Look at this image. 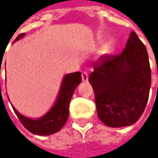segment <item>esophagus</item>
Here are the masks:
<instances>
[{"label": "esophagus", "instance_id": "obj_1", "mask_svg": "<svg viewBox=\"0 0 158 158\" xmlns=\"http://www.w3.org/2000/svg\"><path fill=\"white\" fill-rule=\"evenodd\" d=\"M81 79H82V81H88V79H89V74H88V72H86V71H84V72H82V74H81Z\"/></svg>", "mask_w": 158, "mask_h": 158}]
</instances>
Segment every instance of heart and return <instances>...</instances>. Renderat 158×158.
<instances>
[{
    "mask_svg": "<svg viewBox=\"0 0 158 158\" xmlns=\"http://www.w3.org/2000/svg\"><path fill=\"white\" fill-rule=\"evenodd\" d=\"M114 47H115V42H114V40L110 39V41H108V42L104 45V47L102 48V54H105V55L110 54V53L112 52Z\"/></svg>",
    "mask_w": 158,
    "mask_h": 158,
    "instance_id": "b5f03b06",
    "label": "heart"
}]
</instances>
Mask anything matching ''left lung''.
Returning <instances> with one entry per match:
<instances>
[{"label":"left lung","mask_w":158,"mask_h":158,"mask_svg":"<svg viewBox=\"0 0 158 158\" xmlns=\"http://www.w3.org/2000/svg\"><path fill=\"white\" fill-rule=\"evenodd\" d=\"M89 81L100 120L110 127L134 124L145 109L151 87L147 50L135 32L120 55L103 56Z\"/></svg>","instance_id":"8db88e82"}]
</instances>
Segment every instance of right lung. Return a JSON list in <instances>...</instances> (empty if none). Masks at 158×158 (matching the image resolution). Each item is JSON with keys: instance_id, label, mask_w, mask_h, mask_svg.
<instances>
[{"instance_id": "1", "label": "right lung", "mask_w": 158, "mask_h": 158, "mask_svg": "<svg viewBox=\"0 0 158 158\" xmlns=\"http://www.w3.org/2000/svg\"><path fill=\"white\" fill-rule=\"evenodd\" d=\"M25 34L23 33L15 38V42L21 39ZM1 69V67H0ZM81 82V73L74 72L64 77L57 99L53 107L39 119H30L19 113L13 106V109L21 123L32 134L38 135H49L58 132L66 123L69 111V107L77 86ZM1 89V85H0Z\"/></svg>"}]
</instances>
